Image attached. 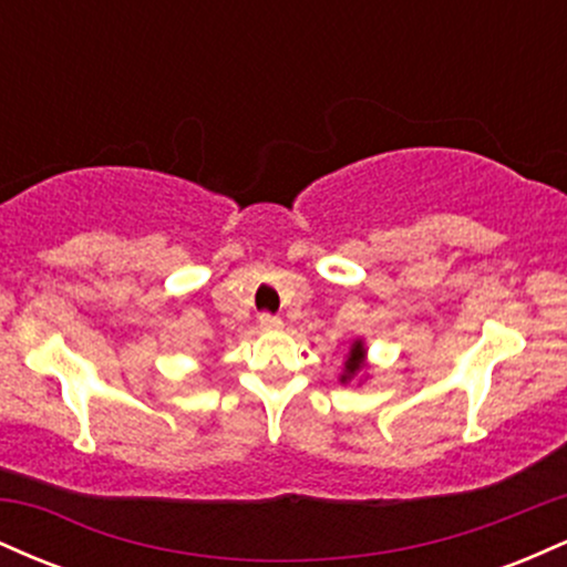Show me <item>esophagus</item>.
Masks as SVG:
<instances>
[{
    "label": "esophagus",
    "mask_w": 567,
    "mask_h": 567,
    "mask_svg": "<svg viewBox=\"0 0 567 567\" xmlns=\"http://www.w3.org/2000/svg\"><path fill=\"white\" fill-rule=\"evenodd\" d=\"M258 324H261V330H279V328H282V320H279L277 315H269V311H264V315L258 317Z\"/></svg>",
    "instance_id": "obj_1"
}]
</instances>
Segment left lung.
<instances>
[{
  "label": "left lung",
  "mask_w": 567,
  "mask_h": 567,
  "mask_svg": "<svg viewBox=\"0 0 567 567\" xmlns=\"http://www.w3.org/2000/svg\"><path fill=\"white\" fill-rule=\"evenodd\" d=\"M365 357H368V349H365V343H362L360 338H357V341L351 343V349H349V354H347V362H343L341 383H349L351 379H357V375H360L362 370L368 368Z\"/></svg>",
  "instance_id": "1"
}]
</instances>
